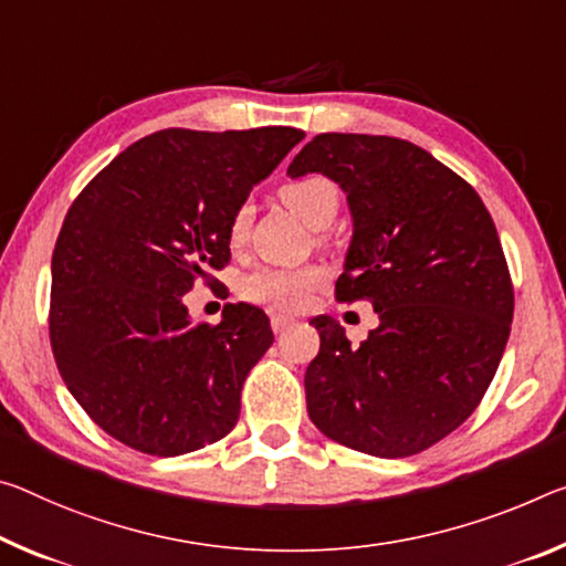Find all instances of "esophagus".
Instances as JSON below:
<instances>
[{"label": "esophagus", "instance_id": "esophagus-1", "mask_svg": "<svg viewBox=\"0 0 566 566\" xmlns=\"http://www.w3.org/2000/svg\"><path fill=\"white\" fill-rule=\"evenodd\" d=\"M292 325H294V317H290V315H272L274 335H282V332L290 329Z\"/></svg>", "mask_w": 566, "mask_h": 566}]
</instances>
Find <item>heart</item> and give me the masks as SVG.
I'll return each instance as SVG.
<instances>
[{"mask_svg":"<svg viewBox=\"0 0 566 566\" xmlns=\"http://www.w3.org/2000/svg\"><path fill=\"white\" fill-rule=\"evenodd\" d=\"M280 199L312 229H322L332 223L339 211V188L327 176H302L280 188ZM251 209L241 203L231 213L229 241L231 247L244 244L249 237ZM327 280V272L319 264L304 266H262L251 272L241 292L251 302H262L276 310H302L310 302L312 292L319 290Z\"/></svg>","mask_w":566,"mask_h":566,"instance_id":"heart-1","label":"heart"}]
</instances>
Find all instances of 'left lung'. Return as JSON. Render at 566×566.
Listing matches in <instances>:
<instances>
[{"label": "left lung", "mask_w": 566, "mask_h": 566, "mask_svg": "<svg viewBox=\"0 0 566 566\" xmlns=\"http://www.w3.org/2000/svg\"><path fill=\"white\" fill-rule=\"evenodd\" d=\"M286 174H322L347 193L353 241L335 294L380 317L360 345L337 319L310 322L312 423L378 459L426 451L476 410L511 332L514 286L489 209L428 150L390 136L322 133Z\"/></svg>", "instance_id": "left-lung-1"}]
</instances>
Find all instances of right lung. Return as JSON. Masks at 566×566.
I'll use <instances>...</instances> for the list:
<instances>
[{"label": "right lung", "instance_id": "right-lung-1", "mask_svg": "<svg viewBox=\"0 0 566 566\" xmlns=\"http://www.w3.org/2000/svg\"><path fill=\"white\" fill-rule=\"evenodd\" d=\"M302 138L284 125L158 130L70 206L52 251V355L115 441L181 455L237 426L241 385L274 343L269 317L227 304L219 325H193L184 294L213 286L231 259V213Z\"/></svg>", "mask_w": 566, "mask_h": 566}]
</instances>
